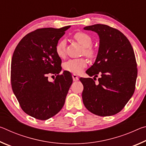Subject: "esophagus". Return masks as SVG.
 Wrapping results in <instances>:
<instances>
[{
  "mask_svg": "<svg viewBox=\"0 0 146 146\" xmlns=\"http://www.w3.org/2000/svg\"><path fill=\"white\" fill-rule=\"evenodd\" d=\"M72 77H73V81H78V76L77 75H76V74H73Z\"/></svg>",
  "mask_w": 146,
  "mask_h": 146,
  "instance_id": "obj_1",
  "label": "esophagus"
}]
</instances>
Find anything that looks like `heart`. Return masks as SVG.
Here are the masks:
<instances>
[{"label": "heart", "instance_id": "heart-1", "mask_svg": "<svg viewBox=\"0 0 146 146\" xmlns=\"http://www.w3.org/2000/svg\"><path fill=\"white\" fill-rule=\"evenodd\" d=\"M73 38L80 44L84 49V53L86 55L91 57L95 54V51L91 48L93 40L91 36L87 33L84 32H78L74 35ZM66 42L65 40H61L58 42L55 47V51L56 55L59 57L63 58L66 55ZM87 60L84 58L70 59L64 64V69L66 71L73 73H80L87 66Z\"/></svg>", "mask_w": 146, "mask_h": 146}]
</instances>
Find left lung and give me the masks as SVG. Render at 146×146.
<instances>
[{
  "label": "left lung",
  "instance_id": "obj_1",
  "mask_svg": "<svg viewBox=\"0 0 146 146\" xmlns=\"http://www.w3.org/2000/svg\"><path fill=\"white\" fill-rule=\"evenodd\" d=\"M84 29L95 31L100 39L95 63L86 73L94 80L98 74L101 76L97 85L91 78H80L83 103L96 115H114L134 93L137 77L134 51L126 36L117 29L98 24Z\"/></svg>",
  "mask_w": 146,
  "mask_h": 146
}]
</instances>
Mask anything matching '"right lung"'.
Here are the masks:
<instances>
[{
    "instance_id": "1",
    "label": "right lung",
    "mask_w": 146,
    "mask_h": 146,
    "mask_svg": "<svg viewBox=\"0 0 146 146\" xmlns=\"http://www.w3.org/2000/svg\"><path fill=\"white\" fill-rule=\"evenodd\" d=\"M70 26L56 29H38L19 42L11 59V87L21 108L26 114L45 120L55 116L64 105L72 76L67 71L53 82L48 74H59L62 60L56 45Z\"/></svg>"
}]
</instances>
